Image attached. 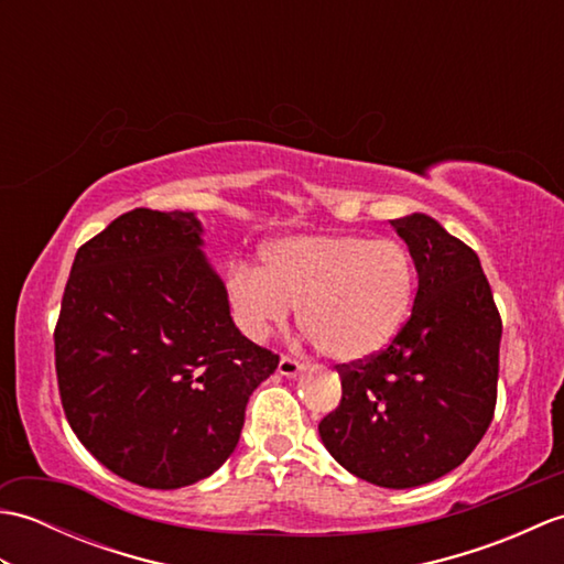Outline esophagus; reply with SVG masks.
I'll return each instance as SVG.
<instances>
[{
    "label": "esophagus",
    "instance_id": "esophagus-1",
    "mask_svg": "<svg viewBox=\"0 0 564 564\" xmlns=\"http://www.w3.org/2000/svg\"><path fill=\"white\" fill-rule=\"evenodd\" d=\"M305 366L301 364V361H295V358H291V356H281V361H279V373L281 376H285V378H295L297 373H301Z\"/></svg>",
    "mask_w": 564,
    "mask_h": 564
}]
</instances>
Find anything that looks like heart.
I'll list each match as a JSON object with an SVG mask.
<instances>
[{
    "label": "heart",
    "mask_w": 564,
    "mask_h": 564,
    "mask_svg": "<svg viewBox=\"0 0 564 564\" xmlns=\"http://www.w3.org/2000/svg\"><path fill=\"white\" fill-rule=\"evenodd\" d=\"M412 254L392 237L297 235L261 251V269L235 263L225 295L251 339L269 337L297 307V325L334 361L386 349L410 317Z\"/></svg>",
    "instance_id": "1"
}]
</instances>
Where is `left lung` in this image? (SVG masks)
<instances>
[{"label":"left lung","instance_id":"1","mask_svg":"<svg viewBox=\"0 0 564 564\" xmlns=\"http://www.w3.org/2000/svg\"><path fill=\"white\" fill-rule=\"evenodd\" d=\"M390 225L416 269L412 315L388 349L337 366L341 402L319 436L351 475L406 489L458 467L492 424L501 317L470 247L424 213Z\"/></svg>","mask_w":564,"mask_h":564}]
</instances>
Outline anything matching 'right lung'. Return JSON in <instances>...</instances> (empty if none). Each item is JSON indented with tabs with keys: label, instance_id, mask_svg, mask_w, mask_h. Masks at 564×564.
<instances>
[{
	"label": "right lung",
	"instance_id": "add662e5",
	"mask_svg": "<svg viewBox=\"0 0 564 564\" xmlns=\"http://www.w3.org/2000/svg\"><path fill=\"white\" fill-rule=\"evenodd\" d=\"M194 213L135 208L77 249L55 325L59 400L128 482L178 489L230 458L279 356L235 327Z\"/></svg>",
	"mask_w": 564,
	"mask_h": 564
}]
</instances>
